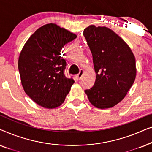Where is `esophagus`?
<instances>
[{
	"label": "esophagus",
	"instance_id": "34e87169",
	"mask_svg": "<svg viewBox=\"0 0 152 152\" xmlns=\"http://www.w3.org/2000/svg\"><path fill=\"white\" fill-rule=\"evenodd\" d=\"M84 70L81 69L80 72H79V73L77 74V77L78 80H81V78L82 77V76H83V75H84Z\"/></svg>",
	"mask_w": 152,
	"mask_h": 152
}]
</instances>
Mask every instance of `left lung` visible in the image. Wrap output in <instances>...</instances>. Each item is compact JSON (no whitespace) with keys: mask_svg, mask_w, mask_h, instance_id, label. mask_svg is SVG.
<instances>
[{"mask_svg":"<svg viewBox=\"0 0 152 152\" xmlns=\"http://www.w3.org/2000/svg\"><path fill=\"white\" fill-rule=\"evenodd\" d=\"M83 34L97 74L94 86L85 93L94 107H113L126 96L136 79L134 54L123 39L107 27L90 26Z\"/></svg>","mask_w":152,"mask_h":152,"instance_id":"left-lung-1","label":"left lung"}]
</instances>
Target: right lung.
Here are the masks:
<instances>
[{
	"label": "right lung",
	"mask_w": 152,
	"mask_h": 152,
	"mask_svg": "<svg viewBox=\"0 0 152 152\" xmlns=\"http://www.w3.org/2000/svg\"><path fill=\"white\" fill-rule=\"evenodd\" d=\"M77 35L54 23L43 26L24 45L18 67L25 92L47 109L59 107L75 81L64 75L66 62L61 50Z\"/></svg>",
	"instance_id": "add662e5"
}]
</instances>
